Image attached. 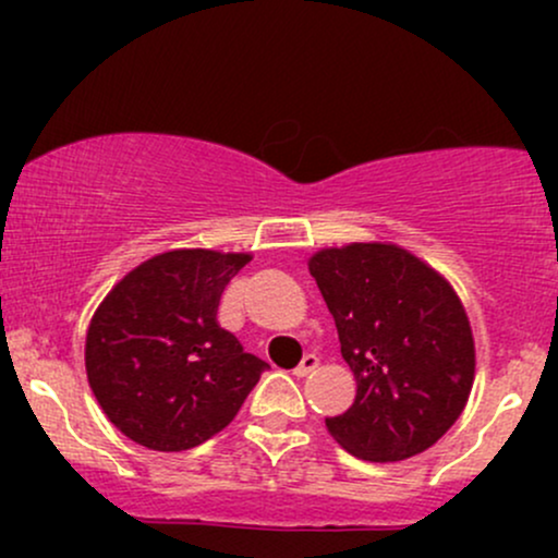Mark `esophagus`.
Segmentation results:
<instances>
[{
    "label": "esophagus",
    "instance_id": "1",
    "mask_svg": "<svg viewBox=\"0 0 558 558\" xmlns=\"http://www.w3.org/2000/svg\"><path fill=\"white\" fill-rule=\"evenodd\" d=\"M317 364H319V360H317L315 354H304V360L299 362V367L293 369V375H296V377H306V375L312 373V369L317 367Z\"/></svg>",
    "mask_w": 558,
    "mask_h": 558
}]
</instances>
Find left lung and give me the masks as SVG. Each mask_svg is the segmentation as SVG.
<instances>
[{"mask_svg": "<svg viewBox=\"0 0 558 558\" xmlns=\"http://www.w3.org/2000/svg\"><path fill=\"white\" fill-rule=\"evenodd\" d=\"M310 272L328 304L356 399L328 433L364 462H401L430 448L462 414L475 341L453 288L393 243L323 248Z\"/></svg>", "mask_w": 558, "mask_h": 558, "instance_id": "8db88e82", "label": "left lung"}]
</instances>
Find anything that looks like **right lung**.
<instances>
[{
	"mask_svg": "<svg viewBox=\"0 0 558 558\" xmlns=\"http://www.w3.org/2000/svg\"><path fill=\"white\" fill-rule=\"evenodd\" d=\"M248 254L178 248L107 293L86 332V375L107 420L138 446L185 451L213 438L270 364L217 325Z\"/></svg>",
	"mask_w": 558,
	"mask_h": 558,
	"instance_id": "add662e5",
	"label": "right lung"
}]
</instances>
